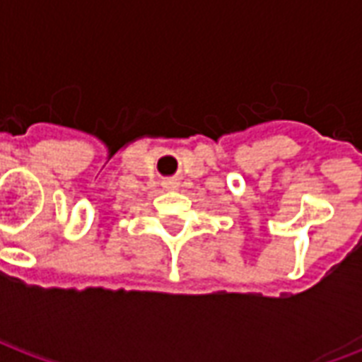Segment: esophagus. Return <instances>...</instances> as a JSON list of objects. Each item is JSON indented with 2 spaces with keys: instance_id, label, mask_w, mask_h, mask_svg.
I'll list each match as a JSON object with an SVG mask.
<instances>
[{
  "instance_id": "esophagus-1",
  "label": "esophagus",
  "mask_w": 362,
  "mask_h": 362,
  "mask_svg": "<svg viewBox=\"0 0 362 362\" xmlns=\"http://www.w3.org/2000/svg\"><path fill=\"white\" fill-rule=\"evenodd\" d=\"M165 188H168V189L176 188V182H165Z\"/></svg>"
}]
</instances>
